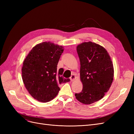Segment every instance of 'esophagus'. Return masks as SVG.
<instances>
[{
  "instance_id": "34e87169",
  "label": "esophagus",
  "mask_w": 134,
  "mask_h": 134,
  "mask_svg": "<svg viewBox=\"0 0 134 134\" xmlns=\"http://www.w3.org/2000/svg\"><path fill=\"white\" fill-rule=\"evenodd\" d=\"M70 80H71V82H72V81H74L75 79V78H76V76H75V74H72L71 75V76H70Z\"/></svg>"
}]
</instances>
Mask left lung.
Returning <instances> with one entry per match:
<instances>
[{"instance_id":"left-lung-1","label":"left lung","mask_w":134,"mask_h":134,"mask_svg":"<svg viewBox=\"0 0 134 134\" xmlns=\"http://www.w3.org/2000/svg\"><path fill=\"white\" fill-rule=\"evenodd\" d=\"M76 50L83 90L75 96L81 103L90 104L102 98L109 90L114 74L113 64L106 49L96 43L83 42Z\"/></svg>"}]
</instances>
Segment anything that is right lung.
Wrapping results in <instances>:
<instances>
[{
  "label": "right lung",
  "instance_id": "add662e5",
  "mask_svg": "<svg viewBox=\"0 0 134 134\" xmlns=\"http://www.w3.org/2000/svg\"><path fill=\"white\" fill-rule=\"evenodd\" d=\"M63 51V46L42 42L33 47L23 62V83L30 94L40 102L54 99L60 91L59 85L70 81L62 77L63 68L57 69Z\"/></svg>",
  "mask_w": 134,
  "mask_h": 134
}]
</instances>
